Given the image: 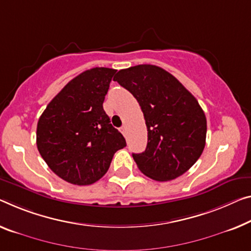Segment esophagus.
Segmentation results:
<instances>
[{
    "label": "esophagus",
    "instance_id": "34e87169",
    "mask_svg": "<svg viewBox=\"0 0 251 251\" xmlns=\"http://www.w3.org/2000/svg\"><path fill=\"white\" fill-rule=\"evenodd\" d=\"M120 131H121V132H122V133H123V134H125V136H126V126H122V128L120 129Z\"/></svg>",
    "mask_w": 251,
    "mask_h": 251
}]
</instances>
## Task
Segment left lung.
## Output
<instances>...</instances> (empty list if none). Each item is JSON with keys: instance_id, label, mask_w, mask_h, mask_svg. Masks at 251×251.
Instances as JSON below:
<instances>
[{"instance_id": "1", "label": "left lung", "mask_w": 251, "mask_h": 251, "mask_svg": "<svg viewBox=\"0 0 251 251\" xmlns=\"http://www.w3.org/2000/svg\"><path fill=\"white\" fill-rule=\"evenodd\" d=\"M113 80L137 99L144 112L148 144L144 152L132 153L138 168L159 182L186 173L205 147L206 118L198 100L155 65L121 69Z\"/></svg>"}]
</instances>
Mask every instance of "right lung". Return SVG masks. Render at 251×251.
Segmentation results:
<instances>
[{
  "mask_svg": "<svg viewBox=\"0 0 251 251\" xmlns=\"http://www.w3.org/2000/svg\"><path fill=\"white\" fill-rule=\"evenodd\" d=\"M115 69L95 67L73 78L46 107L37 126V147L57 176L91 185L105 175L126 142L103 109Z\"/></svg>",
  "mask_w": 251,
  "mask_h": 251,
  "instance_id": "right-lung-1",
  "label": "right lung"
}]
</instances>
